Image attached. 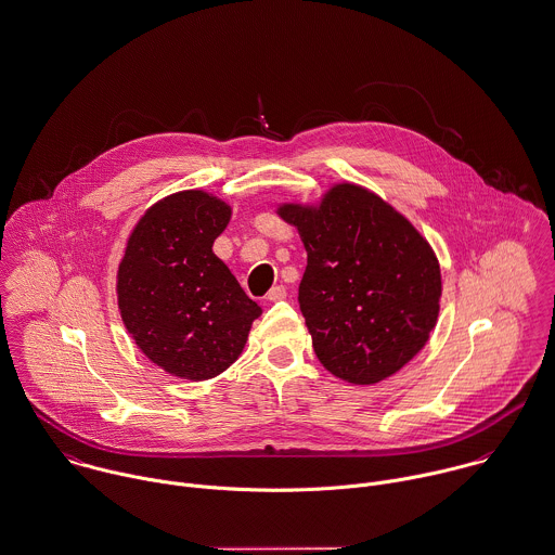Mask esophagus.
<instances>
[{
	"label": "esophagus",
	"instance_id": "1",
	"mask_svg": "<svg viewBox=\"0 0 555 555\" xmlns=\"http://www.w3.org/2000/svg\"><path fill=\"white\" fill-rule=\"evenodd\" d=\"M270 302H279V300H285L287 298V289L283 287V285H276V287H272L270 292H268V296H266Z\"/></svg>",
	"mask_w": 555,
	"mask_h": 555
}]
</instances>
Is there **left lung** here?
Returning a JSON list of instances; mask_svg holds the SVG:
<instances>
[{"instance_id":"left-lung-1","label":"left lung","mask_w":555,"mask_h":555,"mask_svg":"<svg viewBox=\"0 0 555 555\" xmlns=\"http://www.w3.org/2000/svg\"><path fill=\"white\" fill-rule=\"evenodd\" d=\"M276 215L300 233L298 300L313 349L334 377L369 386L401 371L438 324L442 272L427 237L386 199L353 182Z\"/></svg>"}]
</instances>
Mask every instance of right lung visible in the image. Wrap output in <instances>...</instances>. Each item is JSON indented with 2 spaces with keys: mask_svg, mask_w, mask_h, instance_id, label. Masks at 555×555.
<instances>
[{
  "mask_svg": "<svg viewBox=\"0 0 555 555\" xmlns=\"http://www.w3.org/2000/svg\"><path fill=\"white\" fill-rule=\"evenodd\" d=\"M231 206L206 191H180L145 210L117 266V309L137 347L169 375L204 382L242 353L261 307L212 244Z\"/></svg>",
  "mask_w": 555,
  "mask_h": 555,
  "instance_id": "right-lung-1",
  "label": "right lung"
}]
</instances>
